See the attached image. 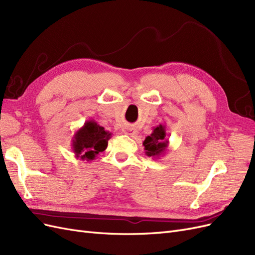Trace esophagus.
Here are the masks:
<instances>
[{
	"label": "esophagus",
	"mask_w": 255,
	"mask_h": 255,
	"mask_svg": "<svg viewBox=\"0 0 255 255\" xmlns=\"http://www.w3.org/2000/svg\"><path fill=\"white\" fill-rule=\"evenodd\" d=\"M125 133L127 134V135H129V136H134V135H136V129L135 128H127L126 129H125Z\"/></svg>",
	"instance_id": "34e87169"
}]
</instances>
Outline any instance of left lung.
<instances>
[{"label": "left lung", "instance_id": "1", "mask_svg": "<svg viewBox=\"0 0 255 255\" xmlns=\"http://www.w3.org/2000/svg\"><path fill=\"white\" fill-rule=\"evenodd\" d=\"M167 136L168 134L166 133L165 126L158 125L157 127H154L152 134L150 136H146L142 142L146 155L153 159H157L160 156H163L169 145Z\"/></svg>", "mask_w": 255, "mask_h": 255}]
</instances>
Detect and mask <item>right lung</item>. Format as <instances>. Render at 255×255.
Returning <instances> with one entry per match:
<instances>
[{"instance_id":"right-lung-1","label":"right lung","mask_w":255,"mask_h":255,"mask_svg":"<svg viewBox=\"0 0 255 255\" xmlns=\"http://www.w3.org/2000/svg\"><path fill=\"white\" fill-rule=\"evenodd\" d=\"M112 133L105 130L95 120H87L76 130L72 138V151L76 158L94 160L100 152L107 148Z\"/></svg>"}]
</instances>
